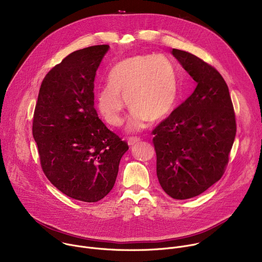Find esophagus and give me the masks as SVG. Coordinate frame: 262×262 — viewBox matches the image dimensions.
<instances>
[{"mask_svg": "<svg viewBox=\"0 0 262 262\" xmlns=\"http://www.w3.org/2000/svg\"><path fill=\"white\" fill-rule=\"evenodd\" d=\"M139 142H140V138H137V137H135V138L133 137V138H129L127 140V143H128L129 146H133V145H135V144H137Z\"/></svg>", "mask_w": 262, "mask_h": 262, "instance_id": "esophagus-1", "label": "esophagus"}]
</instances>
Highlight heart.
<instances>
[{"label":"heart","instance_id":"1","mask_svg":"<svg viewBox=\"0 0 262 262\" xmlns=\"http://www.w3.org/2000/svg\"><path fill=\"white\" fill-rule=\"evenodd\" d=\"M108 85L96 93V104L112 126L123 123L125 99L132 115L128 129H143L147 121L158 122L172 111L178 95L176 72L166 59L133 57L117 63L108 72Z\"/></svg>","mask_w":262,"mask_h":262}]
</instances>
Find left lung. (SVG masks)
Returning a JSON list of instances; mask_svg holds the SVG:
<instances>
[{
  "label": "left lung",
  "mask_w": 262,
  "mask_h": 262,
  "mask_svg": "<svg viewBox=\"0 0 262 262\" xmlns=\"http://www.w3.org/2000/svg\"><path fill=\"white\" fill-rule=\"evenodd\" d=\"M197 83L194 92L152 130L157 175L173 199L196 197L221 179L236 134L235 113L221 73L197 56L173 49Z\"/></svg>",
  "instance_id": "left-lung-1"
}]
</instances>
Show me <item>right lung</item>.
I'll return each mask as SVG.
<instances>
[{
	"label": "right lung",
	"instance_id": "right-lung-1",
	"mask_svg": "<svg viewBox=\"0 0 262 262\" xmlns=\"http://www.w3.org/2000/svg\"><path fill=\"white\" fill-rule=\"evenodd\" d=\"M108 48L76 51L54 66L41 83L33 116L43 173L63 194L84 202H97L113 189L128 149L94 107V78Z\"/></svg>",
	"mask_w": 262,
	"mask_h": 262
}]
</instances>
